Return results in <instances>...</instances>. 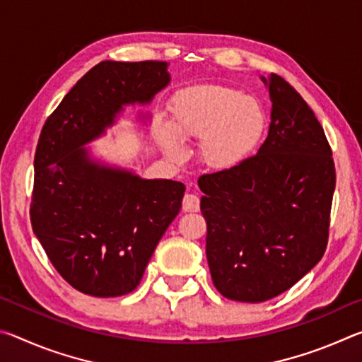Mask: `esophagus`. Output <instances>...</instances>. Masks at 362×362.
<instances>
[{
  "instance_id": "obj_1",
  "label": "esophagus",
  "mask_w": 362,
  "mask_h": 362,
  "mask_svg": "<svg viewBox=\"0 0 362 362\" xmlns=\"http://www.w3.org/2000/svg\"><path fill=\"white\" fill-rule=\"evenodd\" d=\"M182 209L185 212H198L199 211V198L193 193H187L183 196Z\"/></svg>"
}]
</instances>
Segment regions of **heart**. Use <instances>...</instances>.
<instances>
[{"instance_id": "heart-1", "label": "heart", "mask_w": 362, "mask_h": 362, "mask_svg": "<svg viewBox=\"0 0 362 362\" xmlns=\"http://www.w3.org/2000/svg\"><path fill=\"white\" fill-rule=\"evenodd\" d=\"M268 118L262 103L222 84L189 86L170 100V128L158 119L155 134L170 158L183 156L180 139H201L203 161L225 170L241 164L262 142Z\"/></svg>"}]
</instances>
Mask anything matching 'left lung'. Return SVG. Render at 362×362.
<instances>
[{"mask_svg": "<svg viewBox=\"0 0 362 362\" xmlns=\"http://www.w3.org/2000/svg\"><path fill=\"white\" fill-rule=\"evenodd\" d=\"M268 86L272 124L259 153L198 180L212 283L247 303L278 297L322 259L335 189L332 150L313 110L276 73Z\"/></svg>", "mask_w": 362, "mask_h": 362, "instance_id": "left-lung-1", "label": "left lung"}]
</instances>
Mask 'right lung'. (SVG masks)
<instances>
[{
	"instance_id": "add662e5",
	"label": "right lung",
	"mask_w": 362,
	"mask_h": 362,
	"mask_svg": "<svg viewBox=\"0 0 362 362\" xmlns=\"http://www.w3.org/2000/svg\"><path fill=\"white\" fill-rule=\"evenodd\" d=\"M169 83L168 62L93 66L42 126L30 220L52 267L76 291L119 297L139 286L185 185L142 180L89 161L81 146L113 124L124 103L150 102Z\"/></svg>"
}]
</instances>
